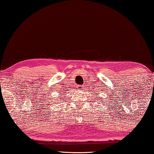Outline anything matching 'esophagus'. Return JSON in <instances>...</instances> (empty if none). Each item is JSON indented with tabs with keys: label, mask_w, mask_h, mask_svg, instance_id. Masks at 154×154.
Listing matches in <instances>:
<instances>
[{
	"label": "esophagus",
	"mask_w": 154,
	"mask_h": 154,
	"mask_svg": "<svg viewBox=\"0 0 154 154\" xmlns=\"http://www.w3.org/2000/svg\"><path fill=\"white\" fill-rule=\"evenodd\" d=\"M80 88H82V86H81V87H80Z\"/></svg>",
	"instance_id": "34e87169"
}]
</instances>
